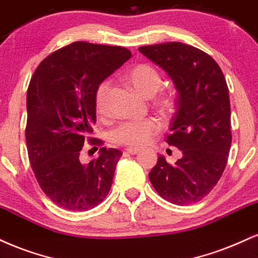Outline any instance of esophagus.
<instances>
[{"label":"esophagus","instance_id":"34e87169","mask_svg":"<svg viewBox=\"0 0 258 258\" xmlns=\"http://www.w3.org/2000/svg\"><path fill=\"white\" fill-rule=\"evenodd\" d=\"M125 152H128V153H130V154H136V153L140 152V148H136V147H129V148H126Z\"/></svg>","mask_w":258,"mask_h":258}]
</instances>
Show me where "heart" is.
<instances>
[{
  "mask_svg": "<svg viewBox=\"0 0 258 258\" xmlns=\"http://www.w3.org/2000/svg\"><path fill=\"white\" fill-rule=\"evenodd\" d=\"M128 83L142 96H152L158 92L162 84L159 72L152 66L141 63L133 68L125 76ZM110 84L102 82L96 88L94 104L98 116L102 117L106 113V99H107ZM157 106L162 112L168 113L174 107V99L170 95H162L157 100ZM160 125L154 118L141 120H126L120 123L111 132V140L124 146L140 147L146 145L153 135L159 132Z\"/></svg>",
  "mask_w": 258,
  "mask_h": 258,
  "instance_id": "1",
  "label": "heart"
}]
</instances>
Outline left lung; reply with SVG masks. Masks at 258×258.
<instances>
[{
  "label": "left lung",
  "mask_w": 258,
  "mask_h": 258,
  "mask_svg": "<svg viewBox=\"0 0 258 258\" xmlns=\"http://www.w3.org/2000/svg\"><path fill=\"white\" fill-rule=\"evenodd\" d=\"M139 51L174 82L176 112L166 142L182 151V158L172 165L160 154L148 177L165 201L195 204L219 182L231 150V104L225 76L210 55L181 42L144 45Z\"/></svg>",
  "instance_id": "1"
}]
</instances>
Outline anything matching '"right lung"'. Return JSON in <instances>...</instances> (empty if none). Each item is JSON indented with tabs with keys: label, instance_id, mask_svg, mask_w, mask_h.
Listing matches in <instances>:
<instances>
[{
	"label": "right lung",
	"instance_id": "obj_1",
	"mask_svg": "<svg viewBox=\"0 0 258 258\" xmlns=\"http://www.w3.org/2000/svg\"><path fill=\"white\" fill-rule=\"evenodd\" d=\"M132 57L117 45L74 42L48 55L36 69L26 95L27 153L36 180L57 207L87 211L110 192L122 152L100 148L99 157L81 162L84 140L96 123V88Z\"/></svg>",
	"mask_w": 258,
	"mask_h": 258
}]
</instances>
